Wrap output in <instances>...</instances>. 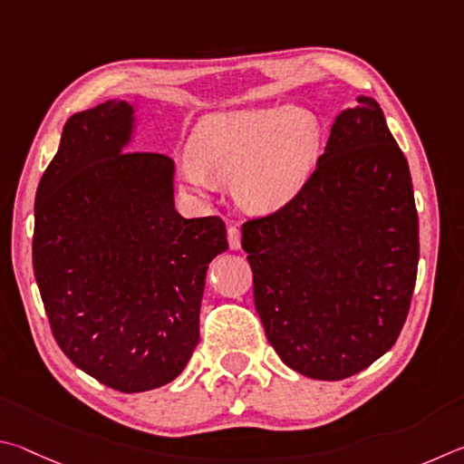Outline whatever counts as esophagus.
<instances>
[{"mask_svg": "<svg viewBox=\"0 0 464 464\" xmlns=\"http://www.w3.org/2000/svg\"><path fill=\"white\" fill-rule=\"evenodd\" d=\"M242 242V234L238 226H227V245L232 250H238Z\"/></svg>", "mask_w": 464, "mask_h": 464, "instance_id": "1", "label": "esophagus"}]
</instances>
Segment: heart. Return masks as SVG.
<instances>
[{"label": "heart", "mask_w": 464, "mask_h": 464, "mask_svg": "<svg viewBox=\"0 0 464 464\" xmlns=\"http://www.w3.org/2000/svg\"><path fill=\"white\" fill-rule=\"evenodd\" d=\"M322 150V128L312 111L271 108L219 113L203 121L183 175L198 191L211 179L230 181L242 206L273 211L310 179Z\"/></svg>", "instance_id": "b5f03b06"}]
</instances>
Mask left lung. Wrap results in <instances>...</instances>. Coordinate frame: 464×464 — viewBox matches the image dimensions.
<instances>
[{"label": "left lung", "mask_w": 464, "mask_h": 464, "mask_svg": "<svg viewBox=\"0 0 464 464\" xmlns=\"http://www.w3.org/2000/svg\"><path fill=\"white\" fill-rule=\"evenodd\" d=\"M242 248L258 318L287 367L340 381L395 344L420 227L408 159L375 100L340 113L295 198L242 224Z\"/></svg>", "instance_id": "left-lung-1"}]
</instances>
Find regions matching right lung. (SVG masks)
I'll use <instances>...</instances> for the list:
<instances>
[{"mask_svg": "<svg viewBox=\"0 0 464 464\" xmlns=\"http://www.w3.org/2000/svg\"><path fill=\"white\" fill-rule=\"evenodd\" d=\"M132 108L71 116L40 179L32 265L67 359L121 393L181 375L199 343L208 263L227 248L222 218L185 219L173 160L126 150Z\"/></svg>", "mask_w": 464, "mask_h": 464, "instance_id": "right-lung-1", "label": "right lung"}]
</instances>
